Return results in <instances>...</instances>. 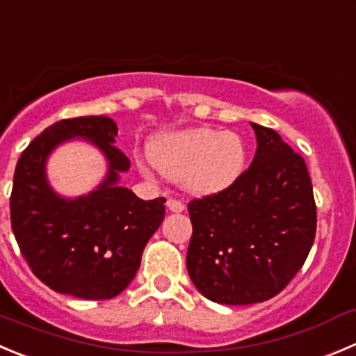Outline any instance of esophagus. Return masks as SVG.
Listing matches in <instances>:
<instances>
[{
    "label": "esophagus",
    "instance_id": "obj_1",
    "mask_svg": "<svg viewBox=\"0 0 356 356\" xmlns=\"http://www.w3.org/2000/svg\"><path fill=\"white\" fill-rule=\"evenodd\" d=\"M167 207L168 210H172V212H182V210H184V203L177 198H168Z\"/></svg>",
    "mask_w": 356,
    "mask_h": 356
}]
</instances>
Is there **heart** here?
Here are the masks:
<instances>
[{"label":"heart","mask_w":356,"mask_h":356,"mask_svg":"<svg viewBox=\"0 0 356 356\" xmlns=\"http://www.w3.org/2000/svg\"><path fill=\"white\" fill-rule=\"evenodd\" d=\"M149 154L163 175L182 179L196 195H213L240 179L247 167L248 146L236 132L196 129L156 137Z\"/></svg>","instance_id":"1"}]
</instances>
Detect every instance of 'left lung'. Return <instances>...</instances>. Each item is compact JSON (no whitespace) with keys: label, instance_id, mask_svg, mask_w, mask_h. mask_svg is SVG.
<instances>
[{"label":"left lung","instance_id":"8db88e82","mask_svg":"<svg viewBox=\"0 0 356 356\" xmlns=\"http://www.w3.org/2000/svg\"><path fill=\"white\" fill-rule=\"evenodd\" d=\"M252 129L257 151L250 167L229 188L188 203V273L219 305H254L280 294L305 264L316 233L302 156L273 129Z\"/></svg>","mask_w":356,"mask_h":356}]
</instances>
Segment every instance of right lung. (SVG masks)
Masks as SVG:
<instances>
[{
  "label": "right lung",
  "instance_id": "1",
  "mask_svg": "<svg viewBox=\"0 0 356 356\" xmlns=\"http://www.w3.org/2000/svg\"><path fill=\"white\" fill-rule=\"evenodd\" d=\"M118 127L108 116L60 120L22 151L10 196L12 231L31 271L60 294L106 301L136 277L143 250L165 216V198L140 200L118 184L130 160L115 146ZM72 136L92 140L110 161L106 181L90 195L64 200L49 189L44 161Z\"/></svg>",
  "mask_w": 356,
  "mask_h": 356
}]
</instances>
